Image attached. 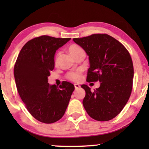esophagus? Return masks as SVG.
<instances>
[{
	"label": "esophagus",
	"instance_id": "1",
	"mask_svg": "<svg viewBox=\"0 0 149 149\" xmlns=\"http://www.w3.org/2000/svg\"><path fill=\"white\" fill-rule=\"evenodd\" d=\"M74 86H75V88H76V89H78V88H80V86L78 84H75Z\"/></svg>",
	"mask_w": 149,
	"mask_h": 149
}]
</instances>
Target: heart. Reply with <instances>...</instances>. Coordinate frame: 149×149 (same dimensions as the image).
I'll list each match as a JSON object with an SVG mask.
<instances>
[{
  "label": "heart",
  "mask_w": 149,
  "mask_h": 149,
  "mask_svg": "<svg viewBox=\"0 0 149 149\" xmlns=\"http://www.w3.org/2000/svg\"><path fill=\"white\" fill-rule=\"evenodd\" d=\"M84 51L82 47L78 46L77 45H71L70 47H69V53L72 55L73 57H76L79 53L81 52ZM58 54L56 56V61L58 58ZM67 78L71 81L73 82H79L82 78V72L80 71H74V72H70L67 75Z\"/></svg>",
  "instance_id": "b5f03b06"
}]
</instances>
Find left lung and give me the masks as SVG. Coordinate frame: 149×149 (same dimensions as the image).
I'll return each instance as SVG.
<instances>
[{"label": "left lung", "mask_w": 149, "mask_h": 149, "mask_svg": "<svg viewBox=\"0 0 149 149\" xmlns=\"http://www.w3.org/2000/svg\"><path fill=\"white\" fill-rule=\"evenodd\" d=\"M73 41L88 56L86 81H99L94 91L86 84L82 104L88 114L99 121L116 117L128 102L132 90L134 66L131 56L123 45L107 34H93Z\"/></svg>", "instance_id": "left-lung-1"}]
</instances>
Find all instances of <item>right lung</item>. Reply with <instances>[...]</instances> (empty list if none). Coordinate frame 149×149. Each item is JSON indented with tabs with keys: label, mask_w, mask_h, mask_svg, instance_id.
<instances>
[{
	"label": "right lung",
	"mask_w": 149,
	"mask_h": 149,
	"mask_svg": "<svg viewBox=\"0 0 149 149\" xmlns=\"http://www.w3.org/2000/svg\"><path fill=\"white\" fill-rule=\"evenodd\" d=\"M71 38L43 35L28 41L17 56L14 77L20 97L31 114L44 123H53L64 115L75 87L63 82L57 86L47 83L54 68V55Z\"/></svg>",
	"instance_id": "right-lung-1"
}]
</instances>
